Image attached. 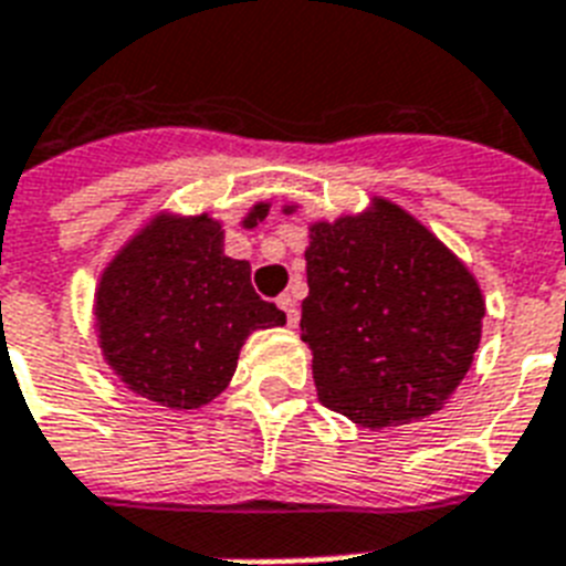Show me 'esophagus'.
Here are the masks:
<instances>
[{"instance_id":"1","label":"esophagus","mask_w":566,"mask_h":566,"mask_svg":"<svg viewBox=\"0 0 566 566\" xmlns=\"http://www.w3.org/2000/svg\"><path fill=\"white\" fill-rule=\"evenodd\" d=\"M279 305H282L284 317H287V326H296V323H300V305H296V300H293L291 293H282V296H279Z\"/></svg>"}]
</instances>
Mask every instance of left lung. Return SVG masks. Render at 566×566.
I'll return each mask as SVG.
<instances>
[{
  "label": "left lung",
  "instance_id": "obj_1",
  "mask_svg": "<svg viewBox=\"0 0 566 566\" xmlns=\"http://www.w3.org/2000/svg\"><path fill=\"white\" fill-rule=\"evenodd\" d=\"M305 261L300 326L319 402L367 429L440 411L482 340L473 273L387 199L314 222Z\"/></svg>",
  "mask_w": 566,
  "mask_h": 566
}]
</instances>
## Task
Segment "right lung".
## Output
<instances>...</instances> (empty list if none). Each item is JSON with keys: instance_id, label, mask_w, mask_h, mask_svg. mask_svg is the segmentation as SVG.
Here are the masks:
<instances>
[{"instance_id": "1", "label": "right lung", "mask_w": 566, "mask_h": 566, "mask_svg": "<svg viewBox=\"0 0 566 566\" xmlns=\"http://www.w3.org/2000/svg\"><path fill=\"white\" fill-rule=\"evenodd\" d=\"M270 205L243 217L252 229ZM249 261L222 252V226L208 213H158L96 287L102 355L132 394L167 408H199L229 387L240 346L255 328L284 326V311L252 287Z\"/></svg>"}]
</instances>
